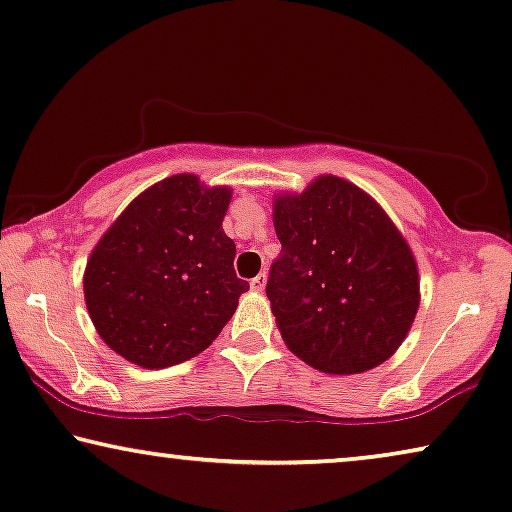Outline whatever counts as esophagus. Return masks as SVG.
Segmentation results:
<instances>
[{"instance_id": "obj_1", "label": "esophagus", "mask_w": 512, "mask_h": 512, "mask_svg": "<svg viewBox=\"0 0 512 512\" xmlns=\"http://www.w3.org/2000/svg\"><path fill=\"white\" fill-rule=\"evenodd\" d=\"M250 287H253L255 292H264V287H266V276H264V273H259V276H255L253 280H250Z\"/></svg>"}]
</instances>
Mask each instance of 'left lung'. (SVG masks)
<instances>
[{"label": "left lung", "mask_w": 512, "mask_h": 512, "mask_svg": "<svg viewBox=\"0 0 512 512\" xmlns=\"http://www.w3.org/2000/svg\"><path fill=\"white\" fill-rule=\"evenodd\" d=\"M280 255L266 297L280 336L313 369L348 376L397 352L420 306L406 239L364 190L320 176L301 194H278Z\"/></svg>", "instance_id": "left-lung-1"}]
</instances>
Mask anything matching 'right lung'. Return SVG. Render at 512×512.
Masks as SVG:
<instances>
[{
	"mask_svg": "<svg viewBox=\"0 0 512 512\" xmlns=\"http://www.w3.org/2000/svg\"><path fill=\"white\" fill-rule=\"evenodd\" d=\"M232 190L178 174L141 192L92 250L83 290L111 350L143 369L211 345L248 292L222 229Z\"/></svg>",
	"mask_w": 512,
	"mask_h": 512,
	"instance_id": "1",
	"label": "right lung"
}]
</instances>
